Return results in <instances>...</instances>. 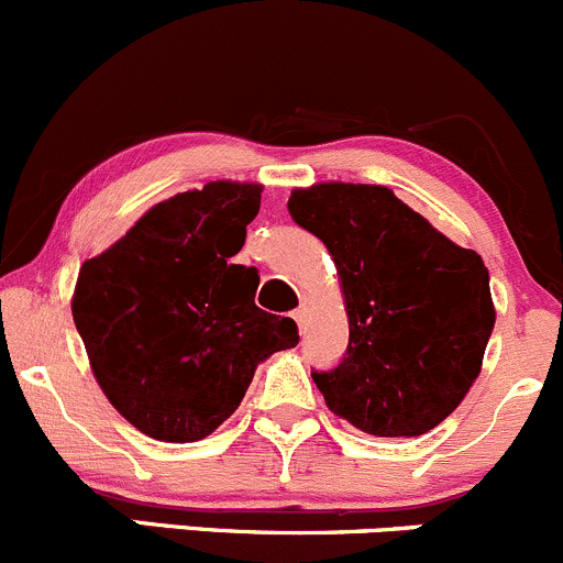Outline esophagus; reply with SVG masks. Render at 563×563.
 I'll return each mask as SVG.
<instances>
[{
	"mask_svg": "<svg viewBox=\"0 0 563 563\" xmlns=\"http://www.w3.org/2000/svg\"><path fill=\"white\" fill-rule=\"evenodd\" d=\"M310 310H313V302L310 299H302V305H299V310H294V321L299 323V329H308V318H310Z\"/></svg>",
	"mask_w": 563,
	"mask_h": 563,
	"instance_id": "obj_1",
	"label": "esophagus"
}]
</instances>
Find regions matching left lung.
<instances>
[{
	"mask_svg": "<svg viewBox=\"0 0 563 563\" xmlns=\"http://www.w3.org/2000/svg\"><path fill=\"white\" fill-rule=\"evenodd\" d=\"M288 212L334 261L349 351L313 373L327 408L378 439H413L468 395L496 323L490 275L384 185L294 187Z\"/></svg>",
	"mask_w": 563,
	"mask_h": 563,
	"instance_id": "obj_1",
	"label": "left lung"
}]
</instances>
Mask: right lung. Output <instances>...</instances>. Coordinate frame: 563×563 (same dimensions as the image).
<instances>
[{"label":"right lung","instance_id":"right-lung-1","mask_svg":"<svg viewBox=\"0 0 563 563\" xmlns=\"http://www.w3.org/2000/svg\"><path fill=\"white\" fill-rule=\"evenodd\" d=\"M261 192L231 179L176 192L78 269L70 308L95 382L150 439H207L255 367L299 343L291 318L255 308L258 272L231 264Z\"/></svg>","mask_w":563,"mask_h":563}]
</instances>
